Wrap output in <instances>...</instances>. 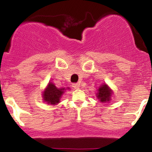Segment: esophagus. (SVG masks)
<instances>
[{"mask_svg": "<svg viewBox=\"0 0 152 152\" xmlns=\"http://www.w3.org/2000/svg\"><path fill=\"white\" fill-rule=\"evenodd\" d=\"M72 86L74 88H76V89H77V88H79V87H80V85L78 84V83H73Z\"/></svg>", "mask_w": 152, "mask_h": 152, "instance_id": "34e87169", "label": "esophagus"}]
</instances>
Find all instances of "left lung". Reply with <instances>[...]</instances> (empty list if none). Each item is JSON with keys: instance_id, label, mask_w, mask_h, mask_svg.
Returning a JSON list of instances; mask_svg holds the SVG:
<instances>
[{"instance_id": "1", "label": "left lung", "mask_w": 152, "mask_h": 152, "mask_svg": "<svg viewBox=\"0 0 152 152\" xmlns=\"http://www.w3.org/2000/svg\"><path fill=\"white\" fill-rule=\"evenodd\" d=\"M112 95V91L106 83L99 86L98 92L96 94V97L101 102L106 103L109 102L111 100V96Z\"/></svg>"}]
</instances>
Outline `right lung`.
Returning <instances> with one entry per match:
<instances>
[{
    "mask_svg": "<svg viewBox=\"0 0 152 152\" xmlns=\"http://www.w3.org/2000/svg\"><path fill=\"white\" fill-rule=\"evenodd\" d=\"M64 91H66L65 88H58L53 83L49 82L43 93V101L48 104L56 105L60 102V99L64 93Z\"/></svg>",
    "mask_w": 152,
    "mask_h": 152,
    "instance_id": "add662e5",
    "label": "right lung"
}]
</instances>
